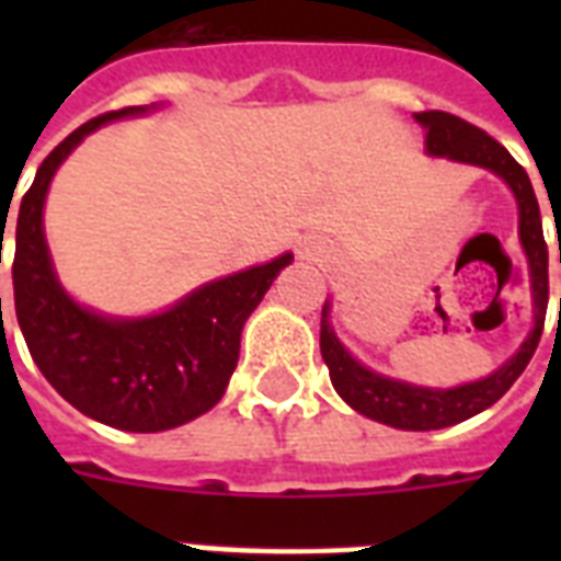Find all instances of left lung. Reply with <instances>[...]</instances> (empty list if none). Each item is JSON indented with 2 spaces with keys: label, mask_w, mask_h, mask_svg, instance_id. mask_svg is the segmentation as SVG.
<instances>
[{
  "label": "left lung",
  "mask_w": 561,
  "mask_h": 561,
  "mask_svg": "<svg viewBox=\"0 0 561 561\" xmlns=\"http://www.w3.org/2000/svg\"><path fill=\"white\" fill-rule=\"evenodd\" d=\"M416 122L427 130V153L495 171L497 178H504L506 186L515 192V201H518V236H522L524 253H527V262H530L533 294H536V308H539L536 329L504 367L495 369L489 378L462 383V387H454V390L413 387V383L392 381V378H383V375H375L367 367H360L358 360L352 358L350 352L341 346V341L334 337L332 325L325 320L329 317L325 308L323 323H320V352H323L325 367L332 375L334 390L341 392V399L350 408L375 419V422L401 427V431H436V427L457 425L462 419L492 408L518 381V375L527 369L533 352L541 341L545 311H548V244H545V232H541V211L530 178L513 160V153L506 151L504 145L492 139L486 130H480L466 118L445 113V110L416 113Z\"/></svg>",
  "instance_id": "obj_1"
}]
</instances>
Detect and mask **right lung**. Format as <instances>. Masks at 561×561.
Returning a JSON list of instances; mask_svg holds the SVG:
<instances>
[{"mask_svg":"<svg viewBox=\"0 0 561 561\" xmlns=\"http://www.w3.org/2000/svg\"><path fill=\"white\" fill-rule=\"evenodd\" d=\"M134 113L142 107L90 118L37 169L16 218L13 308L31 358L72 408L118 431L153 434L192 422L218 404L238 364L244 320L294 255L209 282L145 320H110L66 297L43 236L48 183L83 136Z\"/></svg>","mask_w":561,"mask_h":561,"instance_id":"right-lung-1","label":"right lung"}]
</instances>
